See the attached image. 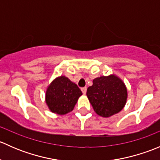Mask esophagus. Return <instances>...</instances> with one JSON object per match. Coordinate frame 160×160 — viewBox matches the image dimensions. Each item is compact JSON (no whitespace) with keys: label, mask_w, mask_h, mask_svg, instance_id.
Listing matches in <instances>:
<instances>
[{"label":"esophagus","mask_w":160,"mask_h":160,"mask_svg":"<svg viewBox=\"0 0 160 160\" xmlns=\"http://www.w3.org/2000/svg\"><path fill=\"white\" fill-rule=\"evenodd\" d=\"M81 90H82V92H83V94H86V93H87V88H81Z\"/></svg>","instance_id":"obj_1"}]
</instances>
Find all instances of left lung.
I'll return each mask as SVG.
<instances>
[{
    "instance_id": "left-lung-1",
    "label": "left lung",
    "mask_w": 160,
    "mask_h": 160,
    "mask_svg": "<svg viewBox=\"0 0 160 160\" xmlns=\"http://www.w3.org/2000/svg\"><path fill=\"white\" fill-rule=\"evenodd\" d=\"M87 96L98 115L109 118L124 108L128 91L122 79L111 74L93 79V85L87 90Z\"/></svg>"
}]
</instances>
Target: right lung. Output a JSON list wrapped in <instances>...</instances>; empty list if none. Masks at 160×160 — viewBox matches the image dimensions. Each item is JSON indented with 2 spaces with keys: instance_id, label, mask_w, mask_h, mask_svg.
Here are the masks:
<instances>
[{
  "instance_id": "add662e5",
  "label": "right lung",
  "mask_w": 160,
  "mask_h": 160,
  "mask_svg": "<svg viewBox=\"0 0 160 160\" xmlns=\"http://www.w3.org/2000/svg\"><path fill=\"white\" fill-rule=\"evenodd\" d=\"M82 91L76 83L65 76H60L51 82L46 91V103L50 111L63 115L73 110Z\"/></svg>"
}]
</instances>
